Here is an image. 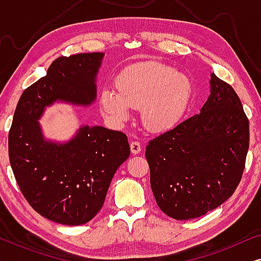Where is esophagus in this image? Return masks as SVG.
Masks as SVG:
<instances>
[{"instance_id": "obj_1", "label": "esophagus", "mask_w": 261, "mask_h": 261, "mask_svg": "<svg viewBox=\"0 0 261 261\" xmlns=\"http://www.w3.org/2000/svg\"><path fill=\"white\" fill-rule=\"evenodd\" d=\"M130 151H132V153H133V154H138V153H140V151H141L140 142L132 141L130 142Z\"/></svg>"}]
</instances>
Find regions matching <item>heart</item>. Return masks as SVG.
<instances>
[{"label":"heart","mask_w":261,"mask_h":261,"mask_svg":"<svg viewBox=\"0 0 261 261\" xmlns=\"http://www.w3.org/2000/svg\"><path fill=\"white\" fill-rule=\"evenodd\" d=\"M116 89L99 95L102 113L115 122L129 119L132 108H141L148 130L160 133L178 123L190 106L192 83L187 74L155 62L134 64L116 78Z\"/></svg>","instance_id":"obj_1"}]
</instances>
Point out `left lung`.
Wrapping results in <instances>:
<instances>
[{"mask_svg": "<svg viewBox=\"0 0 261 261\" xmlns=\"http://www.w3.org/2000/svg\"><path fill=\"white\" fill-rule=\"evenodd\" d=\"M201 113L146 146L151 188L167 216L190 220L226 202L240 183L249 146V123L234 89L210 74Z\"/></svg>", "mask_w": 261, "mask_h": 261, "instance_id": "left-lung-1", "label": "left lung"}]
</instances>
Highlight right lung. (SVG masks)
I'll return each mask as SVG.
<instances>
[{
	"label": "right lung",
	"mask_w": 261,
	"mask_h": 261,
	"mask_svg": "<svg viewBox=\"0 0 261 261\" xmlns=\"http://www.w3.org/2000/svg\"><path fill=\"white\" fill-rule=\"evenodd\" d=\"M105 53L59 57L46 76L22 92L8 135L10 166L35 212L53 222L80 226L101 210L116 170L130 154L127 135L102 126H81L70 140L44 137L40 122L57 102L88 107Z\"/></svg>",
	"instance_id": "1"
}]
</instances>
